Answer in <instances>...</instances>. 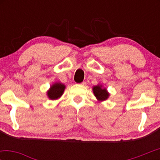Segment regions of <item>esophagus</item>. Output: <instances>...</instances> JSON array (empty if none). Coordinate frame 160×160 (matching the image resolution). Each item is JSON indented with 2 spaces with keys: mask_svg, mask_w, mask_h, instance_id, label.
<instances>
[{
  "mask_svg": "<svg viewBox=\"0 0 160 160\" xmlns=\"http://www.w3.org/2000/svg\"><path fill=\"white\" fill-rule=\"evenodd\" d=\"M86 84H87L86 82H83L81 83L80 85H82V86H84V85H86Z\"/></svg>",
  "mask_w": 160,
  "mask_h": 160,
  "instance_id": "esophagus-1",
  "label": "esophagus"
}]
</instances>
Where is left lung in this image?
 <instances>
[{
  "label": "left lung",
  "instance_id": "8db88e82",
  "mask_svg": "<svg viewBox=\"0 0 160 160\" xmlns=\"http://www.w3.org/2000/svg\"><path fill=\"white\" fill-rule=\"evenodd\" d=\"M93 92L95 94V97L99 100H105L108 98L109 94L106 91V89H102L101 85H98L93 87Z\"/></svg>",
  "mask_w": 160,
  "mask_h": 160
}]
</instances>
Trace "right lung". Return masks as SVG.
Masks as SVG:
<instances>
[{
	"label": "right lung",
	"mask_w": 160,
	"mask_h": 160,
	"mask_svg": "<svg viewBox=\"0 0 160 160\" xmlns=\"http://www.w3.org/2000/svg\"><path fill=\"white\" fill-rule=\"evenodd\" d=\"M65 87L64 84H61V83H56L52 85L49 90L48 91V96L52 100L58 99L62 95Z\"/></svg>",
	"instance_id": "1"
}]
</instances>
